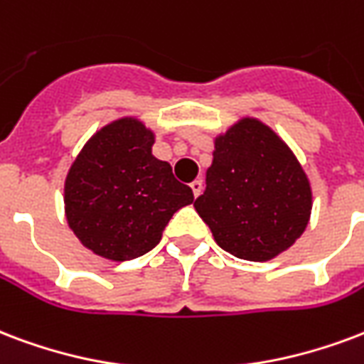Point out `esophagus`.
<instances>
[{"instance_id": "esophagus-1", "label": "esophagus", "mask_w": 364, "mask_h": 364, "mask_svg": "<svg viewBox=\"0 0 364 364\" xmlns=\"http://www.w3.org/2000/svg\"><path fill=\"white\" fill-rule=\"evenodd\" d=\"M190 188H192L193 196L198 198L199 193H201V190H203V184H201V180H193L192 184H190Z\"/></svg>"}]
</instances>
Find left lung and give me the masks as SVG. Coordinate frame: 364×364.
<instances>
[{"label":"left lung","mask_w":364,"mask_h":364,"mask_svg":"<svg viewBox=\"0 0 364 364\" xmlns=\"http://www.w3.org/2000/svg\"><path fill=\"white\" fill-rule=\"evenodd\" d=\"M193 207L215 242L245 261H269L307 228L313 193L299 161L267 124L242 119L215 140Z\"/></svg>","instance_id":"8db88e82"}]
</instances>
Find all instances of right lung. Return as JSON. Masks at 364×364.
<instances>
[{"mask_svg":"<svg viewBox=\"0 0 364 364\" xmlns=\"http://www.w3.org/2000/svg\"><path fill=\"white\" fill-rule=\"evenodd\" d=\"M140 120H114L84 146L65 182V213L84 247L111 261L146 255L172 215L193 201L190 186L151 155Z\"/></svg>","mask_w":364,"mask_h":364,"instance_id":"1","label":"right lung"}]
</instances>
